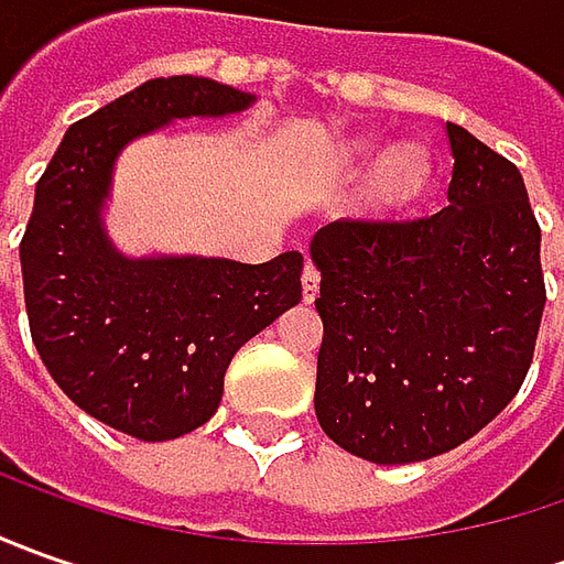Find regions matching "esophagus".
Returning a JSON list of instances; mask_svg holds the SVG:
<instances>
[{"mask_svg":"<svg viewBox=\"0 0 564 564\" xmlns=\"http://www.w3.org/2000/svg\"><path fill=\"white\" fill-rule=\"evenodd\" d=\"M301 292H304V301H314L316 292H319V270L314 263H304V272H301Z\"/></svg>","mask_w":564,"mask_h":564,"instance_id":"obj_1","label":"esophagus"}]
</instances>
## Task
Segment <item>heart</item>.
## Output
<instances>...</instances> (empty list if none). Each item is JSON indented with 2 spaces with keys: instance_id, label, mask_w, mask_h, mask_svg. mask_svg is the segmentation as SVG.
I'll return each instance as SVG.
<instances>
[{
  "instance_id": "1",
  "label": "heart",
  "mask_w": 564,
  "mask_h": 564,
  "mask_svg": "<svg viewBox=\"0 0 564 564\" xmlns=\"http://www.w3.org/2000/svg\"><path fill=\"white\" fill-rule=\"evenodd\" d=\"M364 156H370V147H364ZM426 172H430V163H426V153L421 147H411V143L399 147L373 172L370 187H367V200L377 209L404 204L421 191L423 182H426Z\"/></svg>"
}]
</instances>
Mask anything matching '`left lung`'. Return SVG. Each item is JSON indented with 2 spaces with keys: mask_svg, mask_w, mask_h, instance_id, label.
I'll return each mask as SVG.
<instances>
[{
  "mask_svg": "<svg viewBox=\"0 0 564 564\" xmlns=\"http://www.w3.org/2000/svg\"><path fill=\"white\" fill-rule=\"evenodd\" d=\"M448 206L338 219L311 241L323 345V433L373 465L443 455L480 433L528 377L546 285L518 165L445 121Z\"/></svg>",
  "mask_w": 564,
  "mask_h": 564,
  "instance_id": "obj_1",
  "label": "left lung"
}]
</instances>
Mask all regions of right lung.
<instances>
[{"mask_svg":"<svg viewBox=\"0 0 564 564\" xmlns=\"http://www.w3.org/2000/svg\"><path fill=\"white\" fill-rule=\"evenodd\" d=\"M253 97L209 77H156L75 121L36 182L21 238L31 338L80 411L143 443L185 436L223 401L235 351L301 301L304 257H124L102 226L124 143Z\"/></svg>","mask_w":564,"mask_h":564,"instance_id":"add662e5","label":"right lung"}]
</instances>
